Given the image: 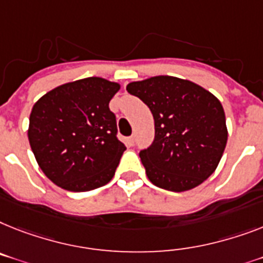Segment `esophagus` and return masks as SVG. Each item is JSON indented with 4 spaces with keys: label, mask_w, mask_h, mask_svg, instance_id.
<instances>
[{
    "label": "esophagus",
    "mask_w": 263,
    "mask_h": 263,
    "mask_svg": "<svg viewBox=\"0 0 263 263\" xmlns=\"http://www.w3.org/2000/svg\"><path fill=\"white\" fill-rule=\"evenodd\" d=\"M134 142H136V141H134V137L133 136L127 137V138H126V145H127V146H134Z\"/></svg>",
    "instance_id": "esophagus-1"
}]
</instances>
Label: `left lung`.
<instances>
[{
	"label": "left lung",
	"instance_id": "1",
	"mask_svg": "<svg viewBox=\"0 0 263 263\" xmlns=\"http://www.w3.org/2000/svg\"><path fill=\"white\" fill-rule=\"evenodd\" d=\"M126 90L155 118V141L140 152L147 179L172 192L200 185L218 168L227 144L220 101L191 80L168 75L132 82Z\"/></svg>",
	"mask_w": 263,
	"mask_h": 263
}]
</instances>
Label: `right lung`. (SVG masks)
Wrapping results in <instances>:
<instances>
[{
    "instance_id": "1",
    "label": "right lung",
    "mask_w": 263,
    "mask_h": 263,
    "mask_svg": "<svg viewBox=\"0 0 263 263\" xmlns=\"http://www.w3.org/2000/svg\"><path fill=\"white\" fill-rule=\"evenodd\" d=\"M121 84L98 77L58 86L32 107L28 140L44 175L63 190L86 192L114 177L126 151L108 103Z\"/></svg>"
}]
</instances>
